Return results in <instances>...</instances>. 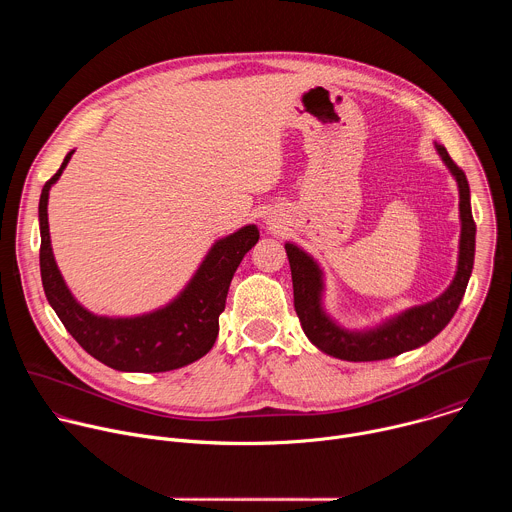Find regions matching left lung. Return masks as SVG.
Wrapping results in <instances>:
<instances>
[{
    "label": "left lung",
    "instance_id": "obj_1",
    "mask_svg": "<svg viewBox=\"0 0 512 512\" xmlns=\"http://www.w3.org/2000/svg\"><path fill=\"white\" fill-rule=\"evenodd\" d=\"M435 150L458 184L462 225L456 275L442 296H437L427 304L407 308L401 314H395L373 328L348 330L324 310L326 283L324 271L318 261L302 247L285 243V253L291 267V281H294L296 314L308 340L322 352L350 362L385 360L427 344L454 318L474 267L476 225L472 218L470 186L466 174L454 164L444 145L435 143Z\"/></svg>",
    "mask_w": 512,
    "mask_h": 512
}]
</instances>
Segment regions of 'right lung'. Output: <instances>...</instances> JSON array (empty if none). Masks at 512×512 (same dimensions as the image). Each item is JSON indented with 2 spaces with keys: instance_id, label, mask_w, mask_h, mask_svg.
<instances>
[{
  "instance_id": "add662e5",
  "label": "right lung",
  "mask_w": 512,
  "mask_h": 512,
  "mask_svg": "<svg viewBox=\"0 0 512 512\" xmlns=\"http://www.w3.org/2000/svg\"><path fill=\"white\" fill-rule=\"evenodd\" d=\"M75 150L44 184L38 206L40 273L44 294L64 328L93 358L123 373H166L202 358L218 336V316L225 310L231 279L251 247L259 241L255 225L218 239L180 294L166 306L139 316H97L77 302L56 265L50 229L48 194Z\"/></svg>"
}]
</instances>
